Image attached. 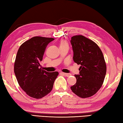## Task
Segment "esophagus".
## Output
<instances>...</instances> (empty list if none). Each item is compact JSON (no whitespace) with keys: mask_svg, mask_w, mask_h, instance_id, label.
Instances as JSON below:
<instances>
[{"mask_svg":"<svg viewBox=\"0 0 123 123\" xmlns=\"http://www.w3.org/2000/svg\"><path fill=\"white\" fill-rule=\"evenodd\" d=\"M61 74H63L64 76H67V77L70 76V75H71V74H69V73H61Z\"/></svg>","mask_w":123,"mask_h":123,"instance_id":"34e87169","label":"esophagus"}]
</instances>
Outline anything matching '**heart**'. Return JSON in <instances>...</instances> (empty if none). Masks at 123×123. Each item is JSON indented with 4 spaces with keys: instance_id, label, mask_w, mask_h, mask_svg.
<instances>
[{
    "instance_id": "1",
    "label": "heart",
    "mask_w": 123,
    "mask_h": 123,
    "mask_svg": "<svg viewBox=\"0 0 123 123\" xmlns=\"http://www.w3.org/2000/svg\"><path fill=\"white\" fill-rule=\"evenodd\" d=\"M66 45H68L67 42L66 41L64 40H62L61 41V42L60 43V47H63V46H66Z\"/></svg>"
}]
</instances>
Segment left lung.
I'll return each mask as SVG.
<instances>
[{
  "instance_id": "1",
  "label": "left lung",
  "mask_w": 123,
  "mask_h": 123,
  "mask_svg": "<svg viewBox=\"0 0 123 123\" xmlns=\"http://www.w3.org/2000/svg\"><path fill=\"white\" fill-rule=\"evenodd\" d=\"M70 43L74 61L81 65L79 74L75 75L76 84L70 88L82 98L92 97L101 88L106 73L103 54L94 42L82 35L73 36Z\"/></svg>"
}]
</instances>
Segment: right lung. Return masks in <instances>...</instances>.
Segmentation results:
<instances>
[{
    "mask_svg": "<svg viewBox=\"0 0 123 123\" xmlns=\"http://www.w3.org/2000/svg\"><path fill=\"white\" fill-rule=\"evenodd\" d=\"M53 38L33 37L20 45L14 64V72L18 84L30 97L41 99L50 92L57 72L42 69L40 62L47 45Z\"/></svg>",
    "mask_w": 123,
    "mask_h": 123,
    "instance_id": "add662e5",
    "label": "right lung"
}]
</instances>
